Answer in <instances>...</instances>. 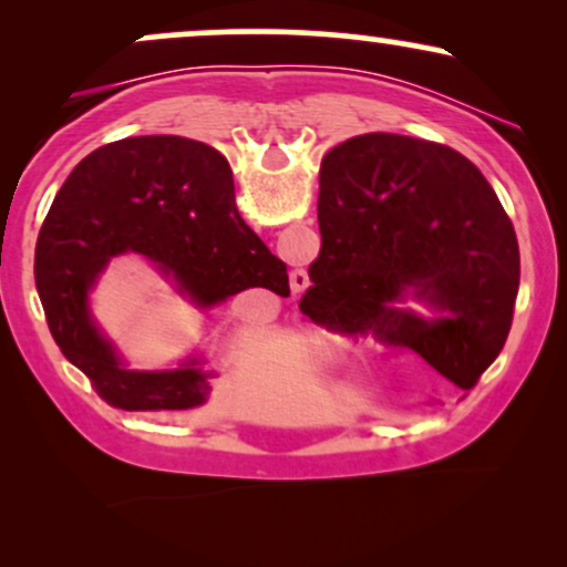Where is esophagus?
Segmentation results:
<instances>
[{"instance_id":"34e87169","label":"esophagus","mask_w":567,"mask_h":567,"mask_svg":"<svg viewBox=\"0 0 567 567\" xmlns=\"http://www.w3.org/2000/svg\"><path fill=\"white\" fill-rule=\"evenodd\" d=\"M290 282H292V288H296V290H303L306 282H309V277H306L303 271H296V275L290 277Z\"/></svg>"}]
</instances>
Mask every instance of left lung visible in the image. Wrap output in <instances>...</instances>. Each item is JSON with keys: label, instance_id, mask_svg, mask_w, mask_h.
<instances>
[{"label": "left lung", "instance_id": "left-lung-1", "mask_svg": "<svg viewBox=\"0 0 567 567\" xmlns=\"http://www.w3.org/2000/svg\"><path fill=\"white\" fill-rule=\"evenodd\" d=\"M317 218L303 315L415 351L472 389L504 349L519 290L517 237L485 175L440 143L357 135L322 159ZM408 295L439 317L396 307Z\"/></svg>", "mask_w": 567, "mask_h": 567}]
</instances>
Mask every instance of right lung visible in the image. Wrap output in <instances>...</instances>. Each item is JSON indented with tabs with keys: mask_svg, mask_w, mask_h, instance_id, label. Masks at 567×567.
Returning a JSON list of instances; mask_svg holds the SVG:
<instances>
[{
	"mask_svg": "<svg viewBox=\"0 0 567 567\" xmlns=\"http://www.w3.org/2000/svg\"><path fill=\"white\" fill-rule=\"evenodd\" d=\"M141 252L202 309L243 290L288 298V266L245 224L229 162L207 143L141 135L95 148L55 194L37 239V290L63 357L120 410H188L210 383L197 362L127 370L90 320L87 292L106 264Z\"/></svg>",
	"mask_w": 567,
	"mask_h": 567,
	"instance_id": "add662e5",
	"label": "right lung"
}]
</instances>
